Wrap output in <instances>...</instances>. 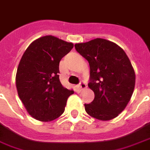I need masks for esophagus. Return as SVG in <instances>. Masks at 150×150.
<instances>
[{
  "label": "esophagus",
  "instance_id": "obj_1",
  "mask_svg": "<svg viewBox=\"0 0 150 150\" xmlns=\"http://www.w3.org/2000/svg\"><path fill=\"white\" fill-rule=\"evenodd\" d=\"M79 90H84V89H86V84L84 82H83V81H81L79 83Z\"/></svg>",
  "mask_w": 150,
  "mask_h": 150
}]
</instances>
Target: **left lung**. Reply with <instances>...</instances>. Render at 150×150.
<instances>
[{
  "label": "left lung",
  "mask_w": 150,
  "mask_h": 150,
  "mask_svg": "<svg viewBox=\"0 0 150 150\" xmlns=\"http://www.w3.org/2000/svg\"><path fill=\"white\" fill-rule=\"evenodd\" d=\"M75 50L90 64L88 86L94 99L85 104L90 116L106 121L116 118L131 100L135 85V73L128 57L112 42L95 38L75 45Z\"/></svg>",
  "instance_id": "8db88e82"
}]
</instances>
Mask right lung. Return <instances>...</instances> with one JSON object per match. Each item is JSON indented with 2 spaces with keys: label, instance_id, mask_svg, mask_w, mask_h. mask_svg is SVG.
I'll use <instances>...</instances> for the list:
<instances>
[{
  "label": "right lung",
  "instance_id": "right-lung-1",
  "mask_svg": "<svg viewBox=\"0 0 150 150\" xmlns=\"http://www.w3.org/2000/svg\"><path fill=\"white\" fill-rule=\"evenodd\" d=\"M74 45L52 35L32 42L19 61L16 85L27 112L35 120L49 122L64 112L68 97L74 93L60 83L59 64Z\"/></svg>",
  "mask_w": 150,
  "mask_h": 150
}]
</instances>
